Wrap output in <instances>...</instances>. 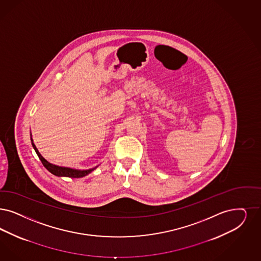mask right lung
Masks as SVG:
<instances>
[{
	"label": "right lung",
	"mask_w": 261,
	"mask_h": 261,
	"mask_svg": "<svg viewBox=\"0 0 261 261\" xmlns=\"http://www.w3.org/2000/svg\"><path fill=\"white\" fill-rule=\"evenodd\" d=\"M32 145H33L36 153L39 155V160L41 161L43 166L48 170L49 172H51V173L54 174L56 176H60V177L63 176V177H69V178H81V177H84L88 174L91 173L94 169H96V167H95V168H92V169H89V170H76V169L68 168V167H62V166H57V165L50 164L41 154H39V150L37 149L36 145L33 143V140H32Z\"/></svg>",
	"instance_id": "1"
}]
</instances>
